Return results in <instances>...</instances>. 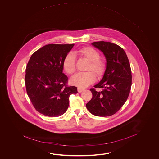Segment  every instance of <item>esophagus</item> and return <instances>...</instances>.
<instances>
[{
  "label": "esophagus",
  "instance_id": "obj_1",
  "mask_svg": "<svg viewBox=\"0 0 159 159\" xmlns=\"http://www.w3.org/2000/svg\"><path fill=\"white\" fill-rule=\"evenodd\" d=\"M84 90V89H82V88H78V93H81V92H82V91Z\"/></svg>",
  "mask_w": 159,
  "mask_h": 159
}]
</instances>
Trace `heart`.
I'll list each match as a JSON object with an SVG mask.
<instances>
[{"instance_id": "obj_1", "label": "heart", "mask_w": 159, "mask_h": 159, "mask_svg": "<svg viewBox=\"0 0 159 159\" xmlns=\"http://www.w3.org/2000/svg\"><path fill=\"white\" fill-rule=\"evenodd\" d=\"M76 52L81 57L89 61L87 70L94 71L98 77H101L104 74L106 69L105 62L99 59V53L93 48H83L78 49ZM75 55L73 52H69L65 56L63 60V67L68 74L71 75L75 71ZM95 75L91 71L77 73L70 78V83L80 88H85L94 82L96 78Z\"/></svg>"}]
</instances>
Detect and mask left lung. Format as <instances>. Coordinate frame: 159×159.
I'll list each match as a JSON object with an SVG mask.
<instances>
[{"label": "left lung", "instance_id": "1", "mask_svg": "<svg viewBox=\"0 0 159 159\" xmlns=\"http://www.w3.org/2000/svg\"><path fill=\"white\" fill-rule=\"evenodd\" d=\"M92 45L103 53L106 66L103 78L94 86L102 90L90 89L93 97L86 107L95 116H109L119 110L128 98L132 84L130 64L125 52L118 45L106 41Z\"/></svg>", "mask_w": 159, "mask_h": 159}]
</instances>
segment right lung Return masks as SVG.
<instances>
[{
    "mask_svg": "<svg viewBox=\"0 0 159 159\" xmlns=\"http://www.w3.org/2000/svg\"><path fill=\"white\" fill-rule=\"evenodd\" d=\"M75 44H48L31 56L25 70L27 94L34 107L43 115L57 117L68 110L69 96L78 93L67 86L63 60Z\"/></svg>",
    "mask_w": 159,
    "mask_h": 159,
    "instance_id": "obj_1",
    "label": "right lung"
}]
</instances>
